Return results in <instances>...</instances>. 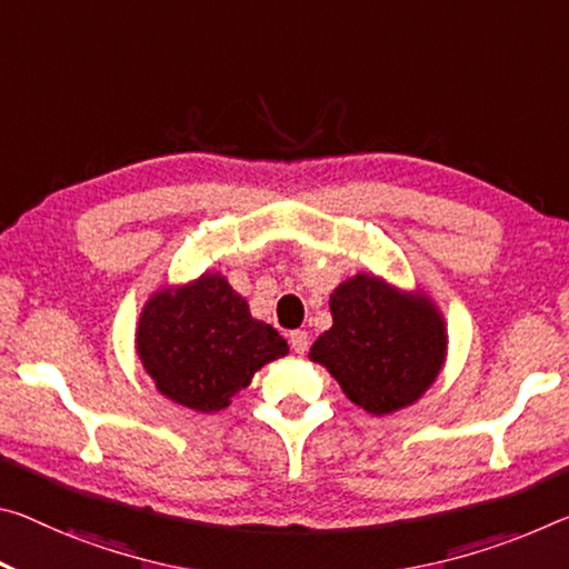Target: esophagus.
Instances as JSON below:
<instances>
[{
  "instance_id": "34e87169",
  "label": "esophagus",
  "mask_w": 569,
  "mask_h": 569,
  "mask_svg": "<svg viewBox=\"0 0 569 569\" xmlns=\"http://www.w3.org/2000/svg\"><path fill=\"white\" fill-rule=\"evenodd\" d=\"M288 341H291V349L296 351V355H303V351L309 349V333L306 331H291Z\"/></svg>"
}]
</instances>
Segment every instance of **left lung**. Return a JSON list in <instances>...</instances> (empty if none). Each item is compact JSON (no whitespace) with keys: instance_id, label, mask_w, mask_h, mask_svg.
Wrapping results in <instances>:
<instances>
[{"instance_id":"1","label":"left lung","mask_w":569,"mask_h":569,"mask_svg":"<svg viewBox=\"0 0 569 569\" xmlns=\"http://www.w3.org/2000/svg\"><path fill=\"white\" fill-rule=\"evenodd\" d=\"M331 329L319 333L311 362L327 367L347 398L369 415L418 402L448 357V327L438 303L382 276L357 273L329 296Z\"/></svg>"}]
</instances>
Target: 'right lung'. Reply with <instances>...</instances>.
<instances>
[{"label":"right lung","instance_id":"add662e5","mask_svg":"<svg viewBox=\"0 0 569 569\" xmlns=\"http://www.w3.org/2000/svg\"><path fill=\"white\" fill-rule=\"evenodd\" d=\"M133 341L157 390L197 412L228 408L260 367L288 355L281 333L252 319L248 301L218 270L157 288Z\"/></svg>","mask_w":569,"mask_h":569}]
</instances>
